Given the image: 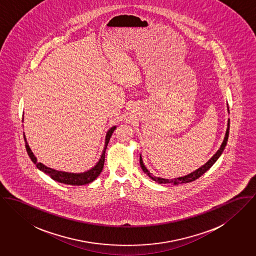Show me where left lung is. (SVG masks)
<instances>
[{"label": "left lung", "mask_w": 256, "mask_h": 256, "mask_svg": "<svg viewBox=\"0 0 256 256\" xmlns=\"http://www.w3.org/2000/svg\"><path fill=\"white\" fill-rule=\"evenodd\" d=\"M228 130H230V120H228V128L227 132H226V136H225V138L222 142V145L221 147L219 148V150L212 156V158L207 162L205 163V165H203L202 167L198 168V170L184 176H180V178H174V180H168V178H159V176H153L149 170H147V168L144 166L143 164V161H142V156L140 158V167H142V170L150 178H152L153 180H155L156 182L158 184H186V182H194L196 180H198L199 176H201L205 172L209 170L213 164L218 160V158L221 156V154L223 153L226 145H227L228 138Z\"/></svg>", "instance_id": "left-lung-1"}]
</instances>
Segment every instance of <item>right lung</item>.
Masks as SVG:
<instances>
[{"label":"right lung","instance_id":"add662e5","mask_svg":"<svg viewBox=\"0 0 256 256\" xmlns=\"http://www.w3.org/2000/svg\"><path fill=\"white\" fill-rule=\"evenodd\" d=\"M116 126L111 128L107 134H106V140H105V146L101 155V158L99 159L98 163L89 170L84 172H80V174H74V172H62V170H56L51 168L46 167L45 165H43L42 163H38L37 162V158L34 156L33 152L31 151L30 147H29L28 143L26 142V136L24 134V142H26V151L28 153L30 159L32 160V162L36 165V167L42 172H44L45 174H49L51 176L52 180L58 182L60 184H70V186H84L92 182L94 180H96V178L101 174V172L103 170L104 167V162H105V152L108 146V143L110 142V138L112 136V134L114 132Z\"/></svg>","mask_w":256,"mask_h":256}]
</instances>
